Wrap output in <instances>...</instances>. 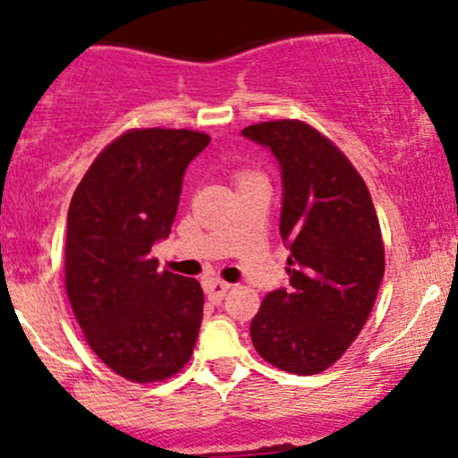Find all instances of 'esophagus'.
<instances>
[{"label": "esophagus", "instance_id": "34e87169", "mask_svg": "<svg viewBox=\"0 0 458 458\" xmlns=\"http://www.w3.org/2000/svg\"><path fill=\"white\" fill-rule=\"evenodd\" d=\"M230 289H233V284L224 283V280H219V278L206 280V293H208V298L213 300V302H219V300L224 298Z\"/></svg>", "mask_w": 458, "mask_h": 458}]
</instances>
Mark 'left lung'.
<instances>
[{"mask_svg":"<svg viewBox=\"0 0 458 458\" xmlns=\"http://www.w3.org/2000/svg\"><path fill=\"white\" fill-rule=\"evenodd\" d=\"M283 172L280 234L289 289L265 295L250 324L256 352L274 368L313 376L359 336L385 276V243L365 180L313 125L280 119L248 125Z\"/></svg>","mask_w":458,"mask_h":458,"instance_id":"obj_1","label":"left lung"}]
</instances>
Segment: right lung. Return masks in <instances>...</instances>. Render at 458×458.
Returning <instances> with one entry per match:
<instances>
[{
	"label": "right lung",
	"mask_w": 458,
	"mask_h": 458,
	"mask_svg": "<svg viewBox=\"0 0 458 458\" xmlns=\"http://www.w3.org/2000/svg\"><path fill=\"white\" fill-rule=\"evenodd\" d=\"M210 137L132 128L110 140L75 189L67 215L64 289L89 348L132 383H160L189 363L202 324L195 278L158 271L182 175Z\"/></svg>",
	"instance_id": "add662e5"
}]
</instances>
